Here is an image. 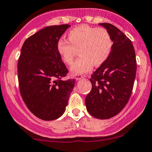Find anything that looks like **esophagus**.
Segmentation results:
<instances>
[{
  "instance_id": "esophagus-1",
  "label": "esophagus",
  "mask_w": 152,
  "mask_h": 152,
  "mask_svg": "<svg viewBox=\"0 0 152 152\" xmlns=\"http://www.w3.org/2000/svg\"><path fill=\"white\" fill-rule=\"evenodd\" d=\"M83 77H84V76L81 75H75V78L76 80H80L83 79Z\"/></svg>"
}]
</instances>
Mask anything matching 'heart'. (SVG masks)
Masks as SVG:
<instances>
[{
	"mask_svg": "<svg viewBox=\"0 0 152 152\" xmlns=\"http://www.w3.org/2000/svg\"><path fill=\"white\" fill-rule=\"evenodd\" d=\"M67 41L58 40L57 50L62 62L70 65L77 52L80 58L70 67L74 75L86 73L92 65L99 66L107 60L111 53L112 40L108 30L86 25L77 26L67 33Z\"/></svg>",
	"mask_w": 152,
	"mask_h": 152,
	"instance_id": "1",
	"label": "heart"
}]
</instances>
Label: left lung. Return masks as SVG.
<instances>
[{
  "mask_svg": "<svg viewBox=\"0 0 152 152\" xmlns=\"http://www.w3.org/2000/svg\"><path fill=\"white\" fill-rule=\"evenodd\" d=\"M99 25L108 30L113 45L107 60L91 75L92 87L85 104L92 117L107 119L119 114L127 104L136 76L137 61L132 42L120 30L110 23Z\"/></svg>",
  "mask_w": 152,
  "mask_h": 152,
  "instance_id": "1",
  "label": "left lung"
}]
</instances>
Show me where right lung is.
I'll use <instances>...</instances> for the list:
<instances>
[{
  "instance_id": "1",
  "label": "right lung",
  "mask_w": 152,
  "mask_h": 152,
  "mask_svg": "<svg viewBox=\"0 0 152 152\" xmlns=\"http://www.w3.org/2000/svg\"><path fill=\"white\" fill-rule=\"evenodd\" d=\"M70 26L45 27L27 38L18 62L20 92L27 107L45 121L63 115L75 84L64 81L68 72L57 50V43Z\"/></svg>"
}]
</instances>
